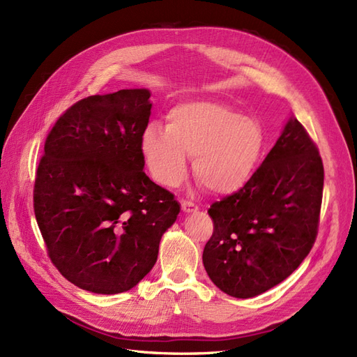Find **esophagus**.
Segmentation results:
<instances>
[{
  "instance_id": "obj_1",
  "label": "esophagus",
  "mask_w": 357,
  "mask_h": 357,
  "mask_svg": "<svg viewBox=\"0 0 357 357\" xmlns=\"http://www.w3.org/2000/svg\"><path fill=\"white\" fill-rule=\"evenodd\" d=\"M182 206V211L185 213H192V212H197L199 211V206L194 204L192 202H187V200H182L181 202Z\"/></svg>"
}]
</instances>
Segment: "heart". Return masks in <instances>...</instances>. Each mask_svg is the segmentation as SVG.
I'll return each instance as SVG.
<instances>
[{
  "label": "heart",
  "instance_id": "1",
  "mask_svg": "<svg viewBox=\"0 0 357 357\" xmlns=\"http://www.w3.org/2000/svg\"><path fill=\"white\" fill-rule=\"evenodd\" d=\"M264 148L258 120L238 114L221 102L183 100L166 114V129L148 124L141 151L151 176L166 187H176L187 175V155L192 172L215 192H233L250 179Z\"/></svg>",
  "mask_w": 357,
  "mask_h": 357
}]
</instances>
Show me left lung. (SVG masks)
Instances as JSON below:
<instances>
[{
  "label": "left lung",
  "instance_id": "1",
  "mask_svg": "<svg viewBox=\"0 0 357 357\" xmlns=\"http://www.w3.org/2000/svg\"><path fill=\"white\" fill-rule=\"evenodd\" d=\"M324 163L291 117L243 188L215 202L213 234L203 250L211 280L234 298L266 292L300 267L317 236Z\"/></svg>",
  "mask_w": 357,
  "mask_h": 357
}]
</instances>
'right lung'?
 <instances>
[{
  "instance_id": "add662e5",
  "label": "right lung",
  "mask_w": 357,
  "mask_h": 357,
  "mask_svg": "<svg viewBox=\"0 0 357 357\" xmlns=\"http://www.w3.org/2000/svg\"><path fill=\"white\" fill-rule=\"evenodd\" d=\"M149 96L126 89L78 100L45 139L33 211L54 267L79 289H132L154 267L181 211L144 172Z\"/></svg>"
}]
</instances>
